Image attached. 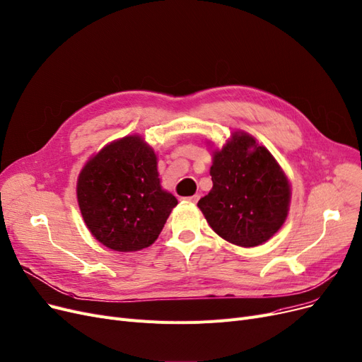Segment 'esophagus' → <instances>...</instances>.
<instances>
[{
    "label": "esophagus",
    "instance_id": "34e87169",
    "mask_svg": "<svg viewBox=\"0 0 362 362\" xmlns=\"http://www.w3.org/2000/svg\"><path fill=\"white\" fill-rule=\"evenodd\" d=\"M187 202H192V204H197L198 202V199H199V195L198 194H195V195H192V197H187V198H185Z\"/></svg>",
    "mask_w": 362,
    "mask_h": 362
}]
</instances>
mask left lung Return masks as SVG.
<instances>
[{"mask_svg":"<svg viewBox=\"0 0 362 362\" xmlns=\"http://www.w3.org/2000/svg\"><path fill=\"white\" fill-rule=\"evenodd\" d=\"M213 187L198 201L209 225L240 247L268 241L282 226L290 202V185L271 152L243 133L233 134L214 153Z\"/></svg>","mask_w":362,"mask_h":362,"instance_id":"left-lung-1","label":"left lung"}]
</instances>
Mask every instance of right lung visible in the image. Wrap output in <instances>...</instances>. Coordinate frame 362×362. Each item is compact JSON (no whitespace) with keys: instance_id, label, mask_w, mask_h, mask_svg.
Returning <instances> with one entry per match:
<instances>
[{"instance_id":"1","label":"right lung","mask_w":362,"mask_h":362,"mask_svg":"<svg viewBox=\"0 0 362 362\" xmlns=\"http://www.w3.org/2000/svg\"><path fill=\"white\" fill-rule=\"evenodd\" d=\"M78 204L93 237L115 251L149 247L177 199L161 189L156 156L137 136L105 146L83 168Z\"/></svg>"}]
</instances>
